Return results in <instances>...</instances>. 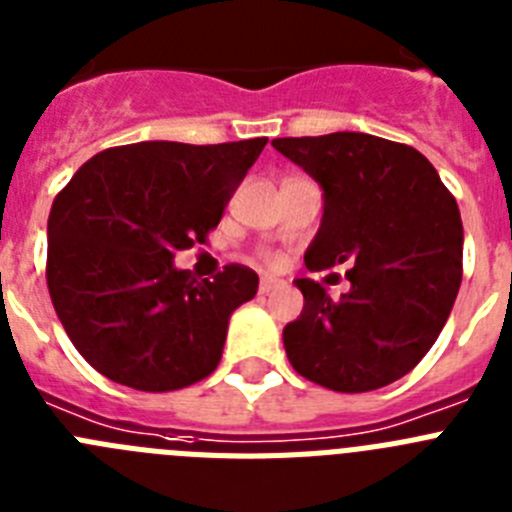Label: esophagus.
<instances>
[{"label": "esophagus", "instance_id": "obj_1", "mask_svg": "<svg viewBox=\"0 0 512 512\" xmlns=\"http://www.w3.org/2000/svg\"><path fill=\"white\" fill-rule=\"evenodd\" d=\"M282 279H274V277H261V284H259V289H261V295H269V292H274V289H279L282 287Z\"/></svg>", "mask_w": 512, "mask_h": 512}]
</instances>
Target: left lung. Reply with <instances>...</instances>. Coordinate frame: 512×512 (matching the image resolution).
Here are the masks:
<instances>
[{
	"label": "left lung",
	"instance_id": "left-lung-1",
	"mask_svg": "<svg viewBox=\"0 0 512 512\" xmlns=\"http://www.w3.org/2000/svg\"><path fill=\"white\" fill-rule=\"evenodd\" d=\"M320 184L323 220L310 271L348 264L351 289L295 279L300 318L284 325L295 372L333 392L392 384L423 359L461 284L464 228L454 194L413 146L366 133L271 140Z\"/></svg>",
	"mask_w": 512,
	"mask_h": 512
}]
</instances>
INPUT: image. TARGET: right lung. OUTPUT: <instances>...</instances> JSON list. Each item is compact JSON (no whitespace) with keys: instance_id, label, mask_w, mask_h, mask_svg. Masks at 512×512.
Wrapping results in <instances>:
<instances>
[{"instance_id":"1","label":"right lung","mask_w":512,"mask_h":512,"mask_svg":"<svg viewBox=\"0 0 512 512\" xmlns=\"http://www.w3.org/2000/svg\"><path fill=\"white\" fill-rule=\"evenodd\" d=\"M266 138L189 146L143 140L89 158L48 215V292L63 330L107 379L171 392L215 372L228 320L253 300L256 271L215 279L176 269L174 253L217 228Z\"/></svg>"}]
</instances>
